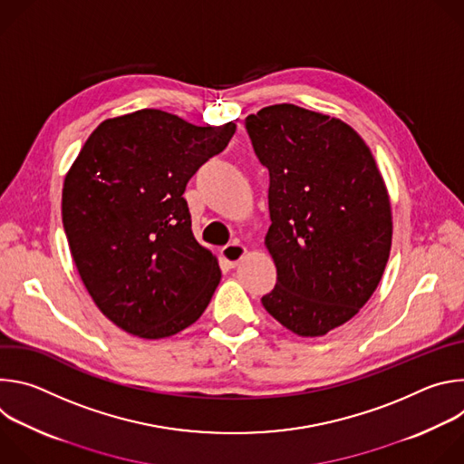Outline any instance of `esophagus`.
I'll return each instance as SVG.
<instances>
[{"label":"esophagus","instance_id":"obj_1","mask_svg":"<svg viewBox=\"0 0 464 464\" xmlns=\"http://www.w3.org/2000/svg\"><path fill=\"white\" fill-rule=\"evenodd\" d=\"M220 255H222V258L226 260L229 268H235V266H238V262L244 258L246 247L240 246V244H227L226 247H222Z\"/></svg>","mask_w":464,"mask_h":464}]
</instances>
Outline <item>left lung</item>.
Returning a JSON list of instances; mask_svg holds the SVG:
<instances>
[{"label": "left lung", "mask_w": 464, "mask_h": 464, "mask_svg": "<svg viewBox=\"0 0 464 464\" xmlns=\"http://www.w3.org/2000/svg\"><path fill=\"white\" fill-rule=\"evenodd\" d=\"M270 172L266 247L277 285L262 304L297 336H324L358 314L391 251L385 183L365 141L343 121L295 104L246 117Z\"/></svg>", "instance_id": "1"}]
</instances>
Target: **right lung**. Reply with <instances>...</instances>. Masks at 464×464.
<instances>
[{
	"label": "right lung",
	"mask_w": 464,
	"mask_h": 464,
	"mask_svg": "<svg viewBox=\"0 0 464 464\" xmlns=\"http://www.w3.org/2000/svg\"><path fill=\"white\" fill-rule=\"evenodd\" d=\"M235 128L149 108L106 119L65 176L62 222L79 276L128 334L169 338L208 308L222 274L192 235L183 192Z\"/></svg>",
	"instance_id": "right-lung-1"
}]
</instances>
